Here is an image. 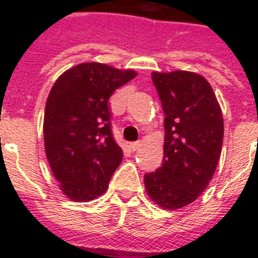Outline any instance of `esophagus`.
I'll list each match as a JSON object with an SVG mask.
<instances>
[{
    "mask_svg": "<svg viewBox=\"0 0 258 258\" xmlns=\"http://www.w3.org/2000/svg\"><path fill=\"white\" fill-rule=\"evenodd\" d=\"M131 150H133V151H137L138 149H139V147H141L142 146V142L141 141H138V142H133V143H131Z\"/></svg>",
    "mask_w": 258,
    "mask_h": 258,
    "instance_id": "1",
    "label": "esophagus"
}]
</instances>
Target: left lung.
Segmentation results:
<instances>
[{"instance_id":"left-lung-1","label":"left lung","mask_w":258,"mask_h":258,"mask_svg":"<svg viewBox=\"0 0 258 258\" xmlns=\"http://www.w3.org/2000/svg\"><path fill=\"white\" fill-rule=\"evenodd\" d=\"M165 112L163 163L145 175L150 198L161 208L180 209L208 187L220 161L224 119L212 86L187 71L153 72Z\"/></svg>"}]
</instances>
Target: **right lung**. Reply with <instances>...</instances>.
Wrapping results in <instances>:
<instances>
[{"instance_id":"right-lung-1","label":"right lung","mask_w":258,"mask_h":258,"mask_svg":"<svg viewBox=\"0 0 258 258\" xmlns=\"http://www.w3.org/2000/svg\"><path fill=\"white\" fill-rule=\"evenodd\" d=\"M137 72L83 62L56 80L46 99L44 145L54 178L70 200L88 202L107 190L123 151L111 131L108 99Z\"/></svg>"}]
</instances>
